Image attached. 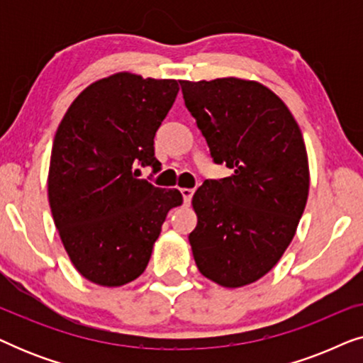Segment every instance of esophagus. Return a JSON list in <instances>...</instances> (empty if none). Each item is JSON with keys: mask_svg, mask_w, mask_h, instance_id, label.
<instances>
[{"mask_svg": "<svg viewBox=\"0 0 363 363\" xmlns=\"http://www.w3.org/2000/svg\"><path fill=\"white\" fill-rule=\"evenodd\" d=\"M182 196H183V203H185V205H190L191 196H193L191 188H182Z\"/></svg>", "mask_w": 363, "mask_h": 363, "instance_id": "34e87169", "label": "esophagus"}]
</instances>
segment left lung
Returning <instances> with one entry per match:
<instances>
[{
    "label": "left lung",
    "instance_id": "8db88e82",
    "mask_svg": "<svg viewBox=\"0 0 363 363\" xmlns=\"http://www.w3.org/2000/svg\"><path fill=\"white\" fill-rule=\"evenodd\" d=\"M180 86L213 160L231 170L193 195V257L216 284L247 286L277 264L304 213L309 160L302 132L261 82L221 77Z\"/></svg>",
    "mask_w": 363,
    "mask_h": 363
}]
</instances>
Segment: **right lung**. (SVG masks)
Returning a JSON list of instances; mask_svg holds the SVG:
<instances>
[{"instance_id": "add662e5", "label": "right lung", "mask_w": 363, "mask_h": 363, "mask_svg": "<svg viewBox=\"0 0 363 363\" xmlns=\"http://www.w3.org/2000/svg\"><path fill=\"white\" fill-rule=\"evenodd\" d=\"M180 91L175 79L117 72L87 86L54 135L48 198L74 267L87 281L121 287L150 261L167 213L182 193L137 178L160 162L153 137Z\"/></svg>"}]
</instances>
